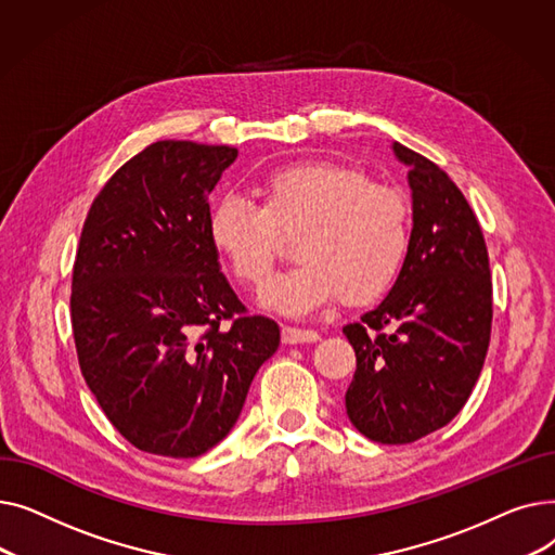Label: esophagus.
<instances>
[{"label":"esophagus","instance_id":"obj_1","mask_svg":"<svg viewBox=\"0 0 555 555\" xmlns=\"http://www.w3.org/2000/svg\"><path fill=\"white\" fill-rule=\"evenodd\" d=\"M319 339L317 331L297 328V326H285L283 328V344H312Z\"/></svg>","mask_w":555,"mask_h":555}]
</instances>
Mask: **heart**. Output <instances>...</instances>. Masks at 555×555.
<instances>
[{
	"instance_id": "1",
	"label": "heart",
	"mask_w": 555,
	"mask_h": 555,
	"mask_svg": "<svg viewBox=\"0 0 555 555\" xmlns=\"http://www.w3.org/2000/svg\"><path fill=\"white\" fill-rule=\"evenodd\" d=\"M299 236L293 270L272 279L262 306L304 314L341 295L348 306L385 297L412 247V207L366 172L333 164H289L260 182V204L220 197L209 216V241L231 274L260 285L272 272L281 237Z\"/></svg>"
}]
</instances>
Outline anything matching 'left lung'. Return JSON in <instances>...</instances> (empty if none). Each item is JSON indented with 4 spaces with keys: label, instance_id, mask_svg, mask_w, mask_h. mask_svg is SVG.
<instances>
[{
    "label": "left lung",
    "instance_id": "obj_1",
    "mask_svg": "<svg viewBox=\"0 0 555 555\" xmlns=\"http://www.w3.org/2000/svg\"><path fill=\"white\" fill-rule=\"evenodd\" d=\"M410 168L412 247L389 295L344 326L358 369L346 414L375 443L402 446L448 425L481 373L492 324L488 249L459 186L393 141Z\"/></svg>",
    "mask_w": 555,
    "mask_h": 555
}]
</instances>
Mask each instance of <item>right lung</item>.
Segmentation results:
<instances>
[{
	"mask_svg": "<svg viewBox=\"0 0 555 555\" xmlns=\"http://www.w3.org/2000/svg\"><path fill=\"white\" fill-rule=\"evenodd\" d=\"M236 157L231 145L151 143L112 175L82 224L78 364L143 452L191 459L220 443L281 341L272 319L245 312L209 241L207 197Z\"/></svg>",
	"mask_w": 555,
	"mask_h": 555,
	"instance_id": "right-lung-1",
	"label": "right lung"
}]
</instances>
